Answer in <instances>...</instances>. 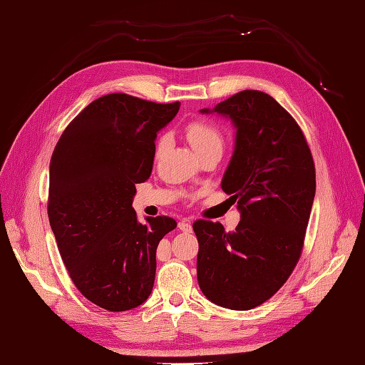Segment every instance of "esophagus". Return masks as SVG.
Listing matches in <instances>:
<instances>
[{
  "label": "esophagus",
  "instance_id": "34e87169",
  "mask_svg": "<svg viewBox=\"0 0 365 365\" xmlns=\"http://www.w3.org/2000/svg\"><path fill=\"white\" fill-rule=\"evenodd\" d=\"M178 228H180L182 232H190L192 231V225L189 222L181 220L180 223H178Z\"/></svg>",
  "mask_w": 365,
  "mask_h": 365
}]
</instances>
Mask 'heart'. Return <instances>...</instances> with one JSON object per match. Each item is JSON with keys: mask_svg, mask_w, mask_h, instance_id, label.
<instances>
[{"mask_svg": "<svg viewBox=\"0 0 365 365\" xmlns=\"http://www.w3.org/2000/svg\"><path fill=\"white\" fill-rule=\"evenodd\" d=\"M184 133L197 155L207 150L223 147V137H222L220 129L207 120L189 121L184 128ZM165 145H167V139L165 137H162V139L158 142V153H162V150L165 148Z\"/></svg>", "mask_w": 365, "mask_h": 365, "instance_id": "heart-1", "label": "heart"}]
</instances>
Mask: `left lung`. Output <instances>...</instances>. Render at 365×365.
Returning <instances> with one entry per match:
<instances>
[{
	"instance_id": "8db88e82",
	"label": "left lung",
	"mask_w": 365,
	"mask_h": 365,
	"mask_svg": "<svg viewBox=\"0 0 365 365\" xmlns=\"http://www.w3.org/2000/svg\"><path fill=\"white\" fill-rule=\"evenodd\" d=\"M201 114L236 129L222 189L237 201L240 222L197 220V277L209 302L232 311L262 304L284 284L302 255L315 195V168L292 115L259 91H244Z\"/></svg>"
}]
</instances>
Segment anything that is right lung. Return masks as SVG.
Returning <instances> with one entry per match:
<instances>
[{"instance_id": "add662e5", "label": "right lung", "mask_w": 365, "mask_h": 365, "mask_svg": "<svg viewBox=\"0 0 365 365\" xmlns=\"http://www.w3.org/2000/svg\"><path fill=\"white\" fill-rule=\"evenodd\" d=\"M181 103L158 104L126 93L104 95L62 133L50 162L48 218L71 281L110 312L147 302L160 239L170 217L139 222L135 184L151 175L158 133Z\"/></svg>"}]
</instances>
